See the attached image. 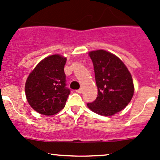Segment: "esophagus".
Returning <instances> with one entry per match:
<instances>
[{"instance_id": "obj_1", "label": "esophagus", "mask_w": 160, "mask_h": 160, "mask_svg": "<svg viewBox=\"0 0 160 160\" xmlns=\"http://www.w3.org/2000/svg\"><path fill=\"white\" fill-rule=\"evenodd\" d=\"M77 92H78V93H81V92H83V89H82V88H80V89H77Z\"/></svg>"}]
</instances>
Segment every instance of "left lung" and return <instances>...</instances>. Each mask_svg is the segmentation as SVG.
<instances>
[{
  "label": "left lung",
  "mask_w": 160,
  "mask_h": 160,
  "mask_svg": "<svg viewBox=\"0 0 160 160\" xmlns=\"http://www.w3.org/2000/svg\"><path fill=\"white\" fill-rule=\"evenodd\" d=\"M94 67L98 96L87 106L95 113L111 116L128 105L134 92L131 73L120 58L105 50L89 53Z\"/></svg>",
  "instance_id": "obj_1"
}]
</instances>
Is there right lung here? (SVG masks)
Listing matches in <instances>:
<instances>
[{"instance_id": "obj_1", "label": "right lung", "mask_w": 160, "mask_h": 160, "mask_svg": "<svg viewBox=\"0 0 160 160\" xmlns=\"http://www.w3.org/2000/svg\"><path fill=\"white\" fill-rule=\"evenodd\" d=\"M66 58L59 54L48 56L38 63L26 80L28 102L42 115H55L65 106L71 92L66 87Z\"/></svg>"}]
</instances>
